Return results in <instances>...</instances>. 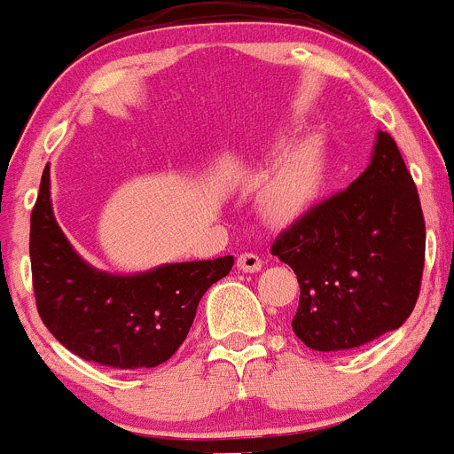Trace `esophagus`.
Wrapping results in <instances>:
<instances>
[{
	"instance_id": "esophagus-1",
	"label": "esophagus",
	"mask_w": 454,
	"mask_h": 454,
	"mask_svg": "<svg viewBox=\"0 0 454 454\" xmlns=\"http://www.w3.org/2000/svg\"><path fill=\"white\" fill-rule=\"evenodd\" d=\"M238 269L245 270V273H255V270L262 269V258L258 254L245 251V254L238 255Z\"/></svg>"
}]
</instances>
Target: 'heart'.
Wrapping results in <instances>:
<instances>
[{"label": "heart", "mask_w": 454, "mask_h": 454, "mask_svg": "<svg viewBox=\"0 0 454 454\" xmlns=\"http://www.w3.org/2000/svg\"><path fill=\"white\" fill-rule=\"evenodd\" d=\"M317 185L315 161L308 153H297L282 166L266 190V200L275 214H295L310 200Z\"/></svg>", "instance_id": "heart-1"}]
</instances>
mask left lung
I'll use <instances>...</instances> for the list:
<instances>
[{
	"mask_svg": "<svg viewBox=\"0 0 454 454\" xmlns=\"http://www.w3.org/2000/svg\"><path fill=\"white\" fill-rule=\"evenodd\" d=\"M427 225L413 176L389 133L349 188L312 205L270 254L299 282L293 332L317 352H348L398 330L419 297Z\"/></svg>",
	"mask_w": 454,
	"mask_h": 454,
	"instance_id": "1",
	"label": "left lung"
}]
</instances>
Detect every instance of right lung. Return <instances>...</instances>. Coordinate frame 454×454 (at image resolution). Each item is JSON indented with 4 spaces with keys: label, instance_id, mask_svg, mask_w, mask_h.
Returning a JSON list of instances; mask_svg holds the SVG:
<instances>
[{
    "label": "right lung",
    "instance_id": "right-lung-1",
    "mask_svg": "<svg viewBox=\"0 0 454 454\" xmlns=\"http://www.w3.org/2000/svg\"><path fill=\"white\" fill-rule=\"evenodd\" d=\"M36 310L59 343L82 361L114 369L157 367L179 349L196 308L233 255L166 264L142 275L91 269L60 231L50 203V168L30 214Z\"/></svg>",
    "mask_w": 454,
    "mask_h": 454
}]
</instances>
